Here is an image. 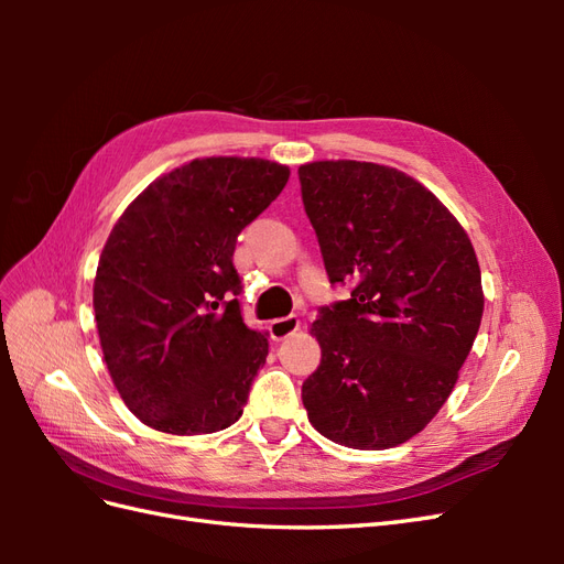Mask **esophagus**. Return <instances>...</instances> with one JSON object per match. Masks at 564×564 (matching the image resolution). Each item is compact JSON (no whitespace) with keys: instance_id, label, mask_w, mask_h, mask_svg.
I'll return each mask as SVG.
<instances>
[{"instance_id":"obj_1","label":"esophagus","mask_w":564,"mask_h":564,"mask_svg":"<svg viewBox=\"0 0 564 564\" xmlns=\"http://www.w3.org/2000/svg\"><path fill=\"white\" fill-rule=\"evenodd\" d=\"M301 327V319L296 315H286V317H278L270 322V336L275 340H284L286 336H292L296 329Z\"/></svg>"}]
</instances>
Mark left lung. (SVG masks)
<instances>
[{"label":"left lung","instance_id":"obj_1","mask_svg":"<svg viewBox=\"0 0 564 564\" xmlns=\"http://www.w3.org/2000/svg\"><path fill=\"white\" fill-rule=\"evenodd\" d=\"M299 181L329 282L350 286L313 322L322 360L303 404L336 445L398 447L447 402L480 329L475 249L445 204L392 166L311 162Z\"/></svg>","mask_w":564,"mask_h":564}]
</instances>
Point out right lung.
<instances>
[{
	"label": "right lung",
	"instance_id": "right-lung-1",
	"mask_svg": "<svg viewBox=\"0 0 564 564\" xmlns=\"http://www.w3.org/2000/svg\"><path fill=\"white\" fill-rule=\"evenodd\" d=\"M289 181L259 158H204L164 174L119 216L100 253L94 313L115 388L172 435L242 416L268 338L249 329L232 253Z\"/></svg>",
	"mask_w": 564,
	"mask_h": 564
}]
</instances>
